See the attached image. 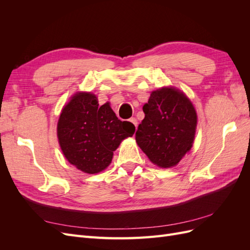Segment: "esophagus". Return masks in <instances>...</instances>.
I'll list each match as a JSON object with an SVG mask.
<instances>
[{"label": "esophagus", "instance_id": "esophagus-1", "mask_svg": "<svg viewBox=\"0 0 250 250\" xmlns=\"http://www.w3.org/2000/svg\"><path fill=\"white\" fill-rule=\"evenodd\" d=\"M129 121L135 126V128H137V126H138V121H137V119H135V118H131V119H129Z\"/></svg>", "mask_w": 250, "mask_h": 250}]
</instances>
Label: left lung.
Returning <instances> with one entry per match:
<instances>
[{
  "instance_id": "1",
  "label": "left lung",
  "mask_w": 250,
  "mask_h": 250,
  "mask_svg": "<svg viewBox=\"0 0 250 250\" xmlns=\"http://www.w3.org/2000/svg\"><path fill=\"white\" fill-rule=\"evenodd\" d=\"M143 111L145 118L135 132L138 145L158 167H174L194 142L197 113L192 102L180 90L163 87L151 93Z\"/></svg>"
}]
</instances>
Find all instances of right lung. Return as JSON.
I'll return each mask as SVG.
<instances>
[{
	"label": "right lung",
	"mask_w": 250,
	"mask_h": 250,
	"mask_svg": "<svg viewBox=\"0 0 250 250\" xmlns=\"http://www.w3.org/2000/svg\"><path fill=\"white\" fill-rule=\"evenodd\" d=\"M134 131V125L119 120L109 103L99 106L94 94L83 92L72 97L57 124L59 145L65 158L88 174L106 169L113 151Z\"/></svg>",
	"instance_id": "add662e5"
}]
</instances>
